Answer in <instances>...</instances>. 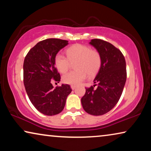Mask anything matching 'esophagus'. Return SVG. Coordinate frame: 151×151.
I'll return each instance as SVG.
<instances>
[{"label": "esophagus", "instance_id": "1", "mask_svg": "<svg viewBox=\"0 0 151 151\" xmlns=\"http://www.w3.org/2000/svg\"><path fill=\"white\" fill-rule=\"evenodd\" d=\"M71 88L72 90H74L76 88V86L75 85H71Z\"/></svg>", "mask_w": 151, "mask_h": 151}]
</instances>
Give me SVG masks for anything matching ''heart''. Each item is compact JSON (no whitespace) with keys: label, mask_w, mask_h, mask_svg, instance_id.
Listing matches in <instances>:
<instances>
[{"label":"heart","mask_w":151,"mask_h":151,"mask_svg":"<svg viewBox=\"0 0 151 151\" xmlns=\"http://www.w3.org/2000/svg\"><path fill=\"white\" fill-rule=\"evenodd\" d=\"M66 55L58 53L54 58V65L60 73H64L69 69L71 63H76L77 70L65 73L62 78L64 83L71 85H78L84 81L88 75L92 77L98 73L101 67L102 58L100 53L91 49L86 45L76 44L66 50Z\"/></svg>","instance_id":"obj_1"}]
</instances>
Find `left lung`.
I'll list each match as a JSON object with an SVG mask.
<instances>
[{
	"instance_id": "8db88e82",
	"label": "left lung",
	"mask_w": 151,
	"mask_h": 151,
	"mask_svg": "<svg viewBox=\"0 0 151 151\" xmlns=\"http://www.w3.org/2000/svg\"><path fill=\"white\" fill-rule=\"evenodd\" d=\"M89 44L100 53L102 63L95 84L86 88L81 103L88 114L102 115L110 111L122 96L127 80L126 61L121 51L106 41L93 39Z\"/></svg>"
}]
</instances>
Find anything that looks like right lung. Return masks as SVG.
<instances>
[{
  "instance_id": "1",
  "label": "right lung",
  "mask_w": 151,
  "mask_h": 151,
  "mask_svg": "<svg viewBox=\"0 0 151 151\" xmlns=\"http://www.w3.org/2000/svg\"><path fill=\"white\" fill-rule=\"evenodd\" d=\"M68 44L67 40L46 39L37 43L24 58L23 81L26 92L35 108L44 115L60 113L72 91L69 84L53 88L51 84L52 81H60L54 58Z\"/></svg>"
}]
</instances>
